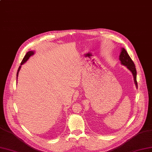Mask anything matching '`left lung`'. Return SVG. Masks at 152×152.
<instances>
[{
    "label": "left lung",
    "mask_w": 152,
    "mask_h": 152,
    "mask_svg": "<svg viewBox=\"0 0 152 152\" xmlns=\"http://www.w3.org/2000/svg\"><path fill=\"white\" fill-rule=\"evenodd\" d=\"M119 60L121 61V64L126 66L131 72L132 75L133 76L134 84L136 85V87L138 88V84H137L136 81V70L135 65L133 61H132L131 57H129L128 52H126L124 48H121V52L119 56Z\"/></svg>",
    "instance_id": "left-lung-1"
}]
</instances>
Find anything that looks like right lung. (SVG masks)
<instances>
[{
  "mask_svg": "<svg viewBox=\"0 0 152 152\" xmlns=\"http://www.w3.org/2000/svg\"><path fill=\"white\" fill-rule=\"evenodd\" d=\"M34 54H35V51H29V52H28L26 53V55H25V56L24 57V58H23V61H22V62H21V65H20V66L19 67V68H18V72H17V74H16V78H17V80H18V74H19V71H20V69H21V66L23 64H24L25 63L29 58H30V57H31V56H33Z\"/></svg>",
  "mask_w": 152,
  "mask_h": 152,
  "instance_id": "right-lung-1",
  "label": "right lung"
}]
</instances>
